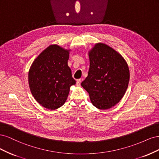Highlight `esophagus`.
<instances>
[{
	"label": "esophagus",
	"mask_w": 159,
	"mask_h": 159,
	"mask_svg": "<svg viewBox=\"0 0 159 159\" xmlns=\"http://www.w3.org/2000/svg\"><path fill=\"white\" fill-rule=\"evenodd\" d=\"M81 79H79V80H77V81H76V84L78 86H80V84H81Z\"/></svg>",
	"instance_id": "1"
}]
</instances>
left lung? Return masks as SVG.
I'll use <instances>...</instances> for the list:
<instances>
[{"instance_id":"8db88e82","label":"left lung","mask_w":159,"mask_h":159,"mask_svg":"<svg viewBox=\"0 0 159 159\" xmlns=\"http://www.w3.org/2000/svg\"><path fill=\"white\" fill-rule=\"evenodd\" d=\"M88 54V75L81 85L95 107L109 109L126 92L130 78L128 65L119 53L103 43L96 44Z\"/></svg>"}]
</instances>
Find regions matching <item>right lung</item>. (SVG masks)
Wrapping results in <instances>:
<instances>
[{
	"label": "right lung",
	"mask_w": 159,
	"mask_h": 159,
	"mask_svg": "<svg viewBox=\"0 0 159 159\" xmlns=\"http://www.w3.org/2000/svg\"><path fill=\"white\" fill-rule=\"evenodd\" d=\"M70 50L50 45L33 61L28 84L33 97L44 107L55 110L63 105L70 88L75 84L68 65Z\"/></svg>",
	"instance_id": "1"
}]
</instances>
